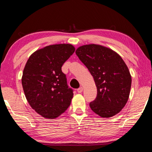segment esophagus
<instances>
[{"label":"esophagus","instance_id":"obj_1","mask_svg":"<svg viewBox=\"0 0 152 152\" xmlns=\"http://www.w3.org/2000/svg\"><path fill=\"white\" fill-rule=\"evenodd\" d=\"M82 91H83V88H82V87H80L79 88L77 89V92H78V93H81Z\"/></svg>","mask_w":152,"mask_h":152}]
</instances>
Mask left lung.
Instances as JSON below:
<instances>
[{
    "instance_id": "1",
    "label": "left lung",
    "mask_w": 152,
    "mask_h": 152,
    "mask_svg": "<svg viewBox=\"0 0 152 152\" xmlns=\"http://www.w3.org/2000/svg\"><path fill=\"white\" fill-rule=\"evenodd\" d=\"M79 60L88 68L97 88V95L90 107L101 117L119 113L128 101L132 77L121 57L103 46L82 45L76 51Z\"/></svg>"
}]
</instances>
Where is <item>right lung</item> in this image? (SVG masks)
Instances as JSON below:
<instances>
[{
	"mask_svg": "<svg viewBox=\"0 0 152 152\" xmlns=\"http://www.w3.org/2000/svg\"><path fill=\"white\" fill-rule=\"evenodd\" d=\"M74 51L70 44L48 45L35 51L27 61L23 88L31 107L43 117L54 119L70 105L73 89L61 66Z\"/></svg>",
	"mask_w": 152,
	"mask_h": 152,
	"instance_id": "right-lung-1",
	"label": "right lung"
}]
</instances>
